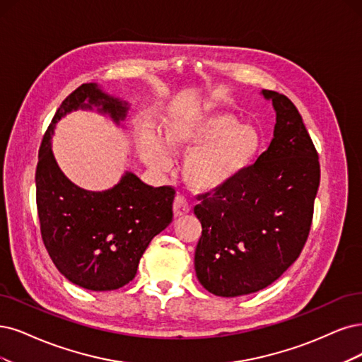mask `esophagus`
<instances>
[{"label": "esophagus", "mask_w": 362, "mask_h": 362, "mask_svg": "<svg viewBox=\"0 0 362 362\" xmlns=\"http://www.w3.org/2000/svg\"><path fill=\"white\" fill-rule=\"evenodd\" d=\"M191 210L189 203L186 202V198L182 195H177L174 198V203H173V211H174V216L176 218H182L185 215H188Z\"/></svg>", "instance_id": "esophagus-1"}]
</instances>
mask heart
Instances as JSON below:
<instances>
[{
	"label": "heart",
	"instance_id": "1",
	"mask_svg": "<svg viewBox=\"0 0 362 362\" xmlns=\"http://www.w3.org/2000/svg\"><path fill=\"white\" fill-rule=\"evenodd\" d=\"M261 149L259 131L242 125L230 113L167 120L160 141L153 132L139 140L143 160L158 170L170 165L168 153H188L183 177L199 192H216L233 185L253 165Z\"/></svg>",
	"mask_w": 362,
	"mask_h": 362
}]
</instances>
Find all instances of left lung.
<instances>
[{
    "instance_id": "1",
    "label": "left lung",
    "mask_w": 362,
    "mask_h": 362,
    "mask_svg": "<svg viewBox=\"0 0 362 362\" xmlns=\"http://www.w3.org/2000/svg\"><path fill=\"white\" fill-rule=\"evenodd\" d=\"M261 95L276 112L270 146L242 177L194 209L203 226L195 273L218 297L272 285L300 257L312 225L317 152L292 101L274 90Z\"/></svg>"
}]
</instances>
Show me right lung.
Returning <instances> with one entry per match:
<instances>
[{
  "label": "right lung",
  "mask_w": 362,
  "mask_h": 362,
  "mask_svg": "<svg viewBox=\"0 0 362 362\" xmlns=\"http://www.w3.org/2000/svg\"><path fill=\"white\" fill-rule=\"evenodd\" d=\"M78 109L97 110L122 125L129 103L109 95L97 83L78 86L62 101L38 152L40 230L53 264L71 284L97 292L113 291L136 277L152 238L170 225L176 191L170 186L153 188L131 171L105 191L74 185L57 163L52 137L59 120Z\"/></svg>",
  "instance_id": "right-lung-1"
}]
</instances>
